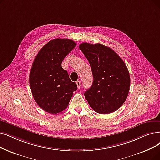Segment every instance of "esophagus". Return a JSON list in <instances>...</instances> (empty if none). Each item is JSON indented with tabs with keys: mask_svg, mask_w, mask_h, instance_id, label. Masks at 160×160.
<instances>
[{
	"mask_svg": "<svg viewBox=\"0 0 160 160\" xmlns=\"http://www.w3.org/2000/svg\"><path fill=\"white\" fill-rule=\"evenodd\" d=\"M76 84L77 85V87H78V89H80V86H81V82H80V81H79V80L76 81Z\"/></svg>",
	"mask_w": 160,
	"mask_h": 160,
	"instance_id": "esophagus-1",
	"label": "esophagus"
}]
</instances>
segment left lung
I'll return each instance as SVG.
<instances>
[{
	"label": "left lung",
	"mask_w": 160,
	"mask_h": 160,
	"mask_svg": "<svg viewBox=\"0 0 160 160\" xmlns=\"http://www.w3.org/2000/svg\"><path fill=\"white\" fill-rule=\"evenodd\" d=\"M79 48L91 65L93 76L85 98L97 113L114 112L123 105L129 91L130 76L126 64L113 50L102 44L84 42Z\"/></svg>",
	"instance_id": "8db88e82"
}]
</instances>
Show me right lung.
<instances>
[{
  "instance_id": "obj_1",
  "label": "right lung",
  "mask_w": 160,
  "mask_h": 160,
  "mask_svg": "<svg viewBox=\"0 0 160 160\" xmlns=\"http://www.w3.org/2000/svg\"><path fill=\"white\" fill-rule=\"evenodd\" d=\"M76 46L71 39L55 38L41 48L29 74L31 90L37 105L55 114L68 106L77 86L69 78L61 63Z\"/></svg>"
}]
</instances>
